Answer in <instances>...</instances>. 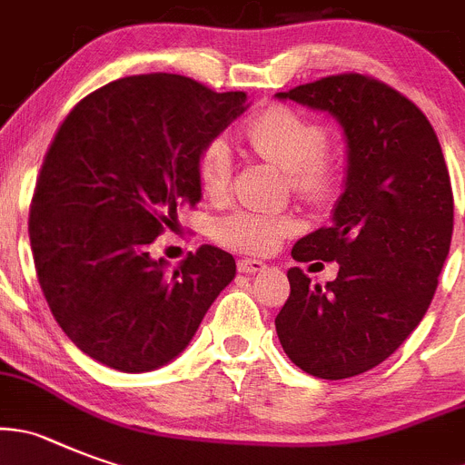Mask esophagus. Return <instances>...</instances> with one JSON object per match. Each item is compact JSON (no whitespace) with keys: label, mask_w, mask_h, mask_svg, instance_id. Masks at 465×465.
<instances>
[{"label":"esophagus","mask_w":465,"mask_h":465,"mask_svg":"<svg viewBox=\"0 0 465 465\" xmlns=\"http://www.w3.org/2000/svg\"><path fill=\"white\" fill-rule=\"evenodd\" d=\"M237 270L244 272V274H255V272L267 270V265L262 261H255V258H240L237 261Z\"/></svg>","instance_id":"34e87169"}]
</instances>
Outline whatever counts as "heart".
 I'll return each mask as SVG.
<instances>
[{
  "label": "heart",
  "mask_w": 465,
  "mask_h": 465,
  "mask_svg": "<svg viewBox=\"0 0 465 465\" xmlns=\"http://www.w3.org/2000/svg\"><path fill=\"white\" fill-rule=\"evenodd\" d=\"M251 149L288 174V184L306 200H325L334 191V165L322 152L327 131L306 114L288 105H267L251 114L244 124ZM198 184L210 198L228 193L232 182V154L223 138H212L200 147L195 159ZM300 228L292 214L237 210L216 223V240L242 253L262 255L274 251Z\"/></svg>",
  "instance_id": "1"
}]
</instances>
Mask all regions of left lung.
Returning a JSON list of instances; mask_svg holds the SVG:
<instances>
[{
	"label": "left lung",
	"instance_id": "8db88e82",
	"mask_svg": "<svg viewBox=\"0 0 465 465\" xmlns=\"http://www.w3.org/2000/svg\"><path fill=\"white\" fill-rule=\"evenodd\" d=\"M276 96L327 110L348 138L331 223L292 246L297 262L336 261L339 274L318 285L291 267L276 334L302 371L360 376L401 346L433 300L454 228L445 156L427 114L371 75H327Z\"/></svg>",
	"mask_w": 465,
	"mask_h": 465
}]
</instances>
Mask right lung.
<instances>
[{"label":"right lung","instance_id":"obj_1","mask_svg":"<svg viewBox=\"0 0 465 465\" xmlns=\"http://www.w3.org/2000/svg\"><path fill=\"white\" fill-rule=\"evenodd\" d=\"M244 101L184 75H129L87 94L59 124L29 242L54 321L92 360L129 373L168 364L235 279V258L216 246H200L173 274L149 246L195 207L200 147Z\"/></svg>","mask_w":465,"mask_h":465}]
</instances>
